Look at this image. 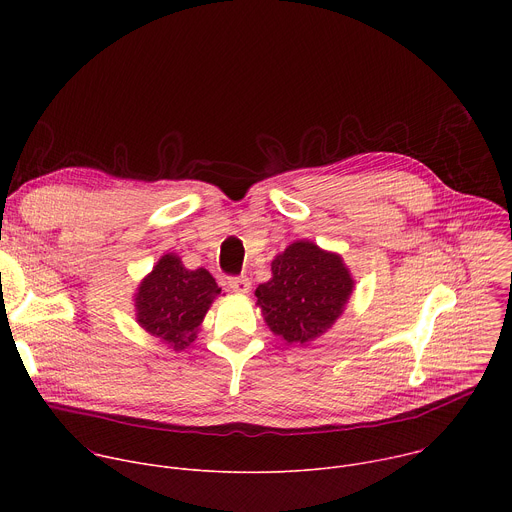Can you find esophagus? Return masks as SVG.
<instances>
[{"label": "esophagus", "instance_id": "34e87169", "mask_svg": "<svg viewBox=\"0 0 512 512\" xmlns=\"http://www.w3.org/2000/svg\"><path fill=\"white\" fill-rule=\"evenodd\" d=\"M227 283H229V287L235 291V294H249V289H251V281H249V277H245V275L229 277Z\"/></svg>", "mask_w": 512, "mask_h": 512}]
</instances>
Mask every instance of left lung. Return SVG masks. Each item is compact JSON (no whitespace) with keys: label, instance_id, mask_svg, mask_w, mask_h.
I'll return each mask as SVG.
<instances>
[{"label":"left lung","instance_id":"8db88e82","mask_svg":"<svg viewBox=\"0 0 512 512\" xmlns=\"http://www.w3.org/2000/svg\"><path fill=\"white\" fill-rule=\"evenodd\" d=\"M273 277L255 291L267 326L287 344L324 334L354 287L342 259L310 241L289 245L271 263Z\"/></svg>","mask_w":512,"mask_h":512}]
</instances>
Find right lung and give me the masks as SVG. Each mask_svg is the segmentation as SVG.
Segmentation results:
<instances>
[{
	"label": "right lung",
	"instance_id": "right-lung-1",
	"mask_svg": "<svg viewBox=\"0 0 512 512\" xmlns=\"http://www.w3.org/2000/svg\"><path fill=\"white\" fill-rule=\"evenodd\" d=\"M218 294L221 287L206 269L190 271L176 255H164L139 285L137 322L170 348L184 350L194 342L196 330Z\"/></svg>",
	"mask_w": 512,
	"mask_h": 512
}]
</instances>
